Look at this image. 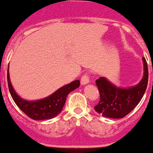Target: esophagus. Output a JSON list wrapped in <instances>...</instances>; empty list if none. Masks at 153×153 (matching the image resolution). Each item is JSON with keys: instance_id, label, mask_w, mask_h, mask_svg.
Segmentation results:
<instances>
[{"instance_id": "obj_1", "label": "esophagus", "mask_w": 153, "mask_h": 153, "mask_svg": "<svg viewBox=\"0 0 153 153\" xmlns=\"http://www.w3.org/2000/svg\"><path fill=\"white\" fill-rule=\"evenodd\" d=\"M81 84L82 85H84V84H87L88 82H89V78H88V75L87 74H84L83 76L81 77Z\"/></svg>"}]
</instances>
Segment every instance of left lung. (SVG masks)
<instances>
[{
  "label": "left lung",
  "instance_id": "left-lung-1",
  "mask_svg": "<svg viewBox=\"0 0 153 153\" xmlns=\"http://www.w3.org/2000/svg\"><path fill=\"white\" fill-rule=\"evenodd\" d=\"M144 66L143 77L135 86L128 88H118L107 79L100 77L96 80L100 99L94 107L95 111L103 117L122 118L132 111L139 103L147 89L148 69L146 59L143 58Z\"/></svg>",
  "mask_w": 153,
  "mask_h": 153
}]
</instances>
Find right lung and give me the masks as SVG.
Segmentation results:
<instances>
[{"label":"right lung","mask_w":153,"mask_h":153,"mask_svg":"<svg viewBox=\"0 0 153 153\" xmlns=\"http://www.w3.org/2000/svg\"><path fill=\"white\" fill-rule=\"evenodd\" d=\"M7 82L10 94L14 102L23 113L34 120L51 119L57 116L63 109L68 94L80 85L79 80H74L70 84L59 88L47 98L37 101H26L18 96L14 90L10 80L9 70H7Z\"/></svg>","instance_id":"1"}]
</instances>
